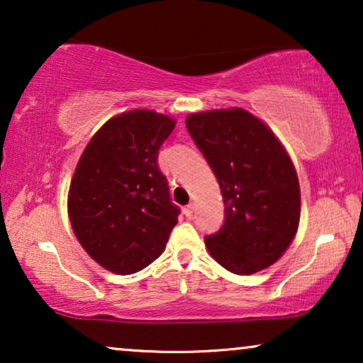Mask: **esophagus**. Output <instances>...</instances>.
<instances>
[{
	"instance_id": "1",
	"label": "esophagus",
	"mask_w": 363,
	"mask_h": 363,
	"mask_svg": "<svg viewBox=\"0 0 363 363\" xmlns=\"http://www.w3.org/2000/svg\"><path fill=\"white\" fill-rule=\"evenodd\" d=\"M193 210H195V205H193V203H190V205H186L185 208H183V213H185V215L190 218L193 215Z\"/></svg>"
}]
</instances>
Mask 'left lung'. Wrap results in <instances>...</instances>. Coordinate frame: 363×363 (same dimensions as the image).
Segmentation results:
<instances>
[{
    "label": "left lung",
    "mask_w": 363,
    "mask_h": 363,
    "mask_svg": "<svg viewBox=\"0 0 363 363\" xmlns=\"http://www.w3.org/2000/svg\"><path fill=\"white\" fill-rule=\"evenodd\" d=\"M186 128L210 163L225 223L205 240L218 264L250 276L274 264L296 238L299 178L289 153L261 118L241 107L195 112Z\"/></svg>",
    "instance_id": "obj_1"
}]
</instances>
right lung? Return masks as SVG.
<instances>
[{"instance_id": "right-lung-1", "label": "right lung", "mask_w": 363, "mask_h": 363, "mask_svg": "<svg viewBox=\"0 0 363 363\" xmlns=\"http://www.w3.org/2000/svg\"><path fill=\"white\" fill-rule=\"evenodd\" d=\"M177 121L135 108L108 118L79 158L67 215L84 251L113 274H133L165 250L180 210L170 201L158 150Z\"/></svg>"}]
</instances>
